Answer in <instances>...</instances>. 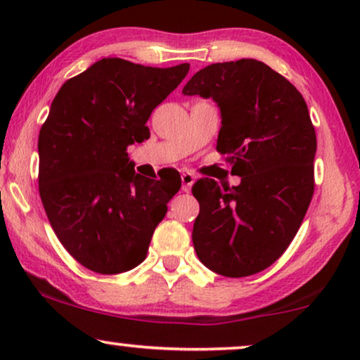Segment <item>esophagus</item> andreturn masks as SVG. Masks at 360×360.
<instances>
[{"label": "esophagus", "instance_id": "1", "mask_svg": "<svg viewBox=\"0 0 360 360\" xmlns=\"http://www.w3.org/2000/svg\"><path fill=\"white\" fill-rule=\"evenodd\" d=\"M181 184H184V186H181V190L190 191L191 185L195 184V175L191 174V172H184V174H181Z\"/></svg>", "mask_w": 360, "mask_h": 360}]
</instances>
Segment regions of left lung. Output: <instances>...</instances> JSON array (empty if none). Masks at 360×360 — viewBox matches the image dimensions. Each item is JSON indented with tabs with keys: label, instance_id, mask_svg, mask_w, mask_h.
<instances>
[{
	"label": "left lung",
	"instance_id": "1",
	"mask_svg": "<svg viewBox=\"0 0 360 360\" xmlns=\"http://www.w3.org/2000/svg\"><path fill=\"white\" fill-rule=\"evenodd\" d=\"M181 93L218 103L216 150L240 176L238 186L201 179L191 188L200 203L191 234L196 255L224 277L262 272L287 250L313 198L316 132L307 103L254 58L211 63Z\"/></svg>",
	"mask_w": 360,
	"mask_h": 360
}]
</instances>
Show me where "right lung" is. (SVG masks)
<instances>
[{
  "label": "right lung",
  "mask_w": 360,
  "mask_h": 360,
  "mask_svg": "<svg viewBox=\"0 0 360 360\" xmlns=\"http://www.w3.org/2000/svg\"><path fill=\"white\" fill-rule=\"evenodd\" d=\"M190 70L101 58L63 83L39 132V193L53 233L77 262L121 274L146 259L181 180L134 172L127 147Z\"/></svg>",
  "instance_id": "obj_1"
}]
</instances>
